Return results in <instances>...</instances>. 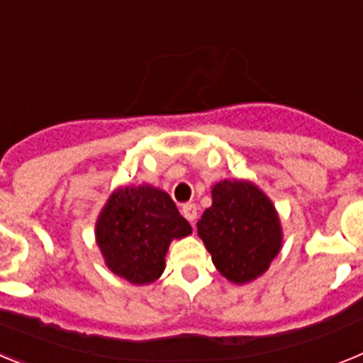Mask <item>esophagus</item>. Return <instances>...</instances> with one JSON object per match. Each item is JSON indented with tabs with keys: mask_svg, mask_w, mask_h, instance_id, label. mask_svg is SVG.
<instances>
[{
	"mask_svg": "<svg viewBox=\"0 0 363 363\" xmlns=\"http://www.w3.org/2000/svg\"><path fill=\"white\" fill-rule=\"evenodd\" d=\"M182 214H184L191 223H194V220L198 218V207L194 203H184L182 205Z\"/></svg>",
	"mask_w": 363,
	"mask_h": 363,
	"instance_id": "34e87169",
	"label": "esophagus"
}]
</instances>
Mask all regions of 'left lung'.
Returning a JSON list of instances; mask_svg holds the SVG:
<instances>
[{"label": "left lung", "instance_id": "obj_1", "mask_svg": "<svg viewBox=\"0 0 363 363\" xmlns=\"http://www.w3.org/2000/svg\"><path fill=\"white\" fill-rule=\"evenodd\" d=\"M198 234L218 271L247 284L267 271L281 245V229L271 200L256 185L223 179L213 187V205L198 221Z\"/></svg>", "mask_w": 363, "mask_h": 363}]
</instances>
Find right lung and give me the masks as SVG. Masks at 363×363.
I'll return each mask as SVG.
<instances>
[{
	"mask_svg": "<svg viewBox=\"0 0 363 363\" xmlns=\"http://www.w3.org/2000/svg\"><path fill=\"white\" fill-rule=\"evenodd\" d=\"M191 233L171 196L150 185L118 189L96 223L107 267L136 285L162 277L171 240Z\"/></svg>",
	"mask_w": 363,
	"mask_h": 363,
	"instance_id": "1",
	"label": "right lung"
}]
</instances>
